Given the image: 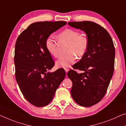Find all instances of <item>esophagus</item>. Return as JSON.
Returning <instances> with one entry per match:
<instances>
[{
  "instance_id": "obj_1",
  "label": "esophagus",
  "mask_w": 126,
  "mask_h": 126,
  "mask_svg": "<svg viewBox=\"0 0 126 126\" xmlns=\"http://www.w3.org/2000/svg\"><path fill=\"white\" fill-rule=\"evenodd\" d=\"M65 70L66 71V73H67V72H68V71L69 70V69H67V68H66V69H65Z\"/></svg>"
}]
</instances>
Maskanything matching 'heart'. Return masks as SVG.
Segmentation results:
<instances>
[{
	"label": "heart",
	"instance_id": "b5f03b06",
	"mask_svg": "<svg viewBox=\"0 0 126 126\" xmlns=\"http://www.w3.org/2000/svg\"><path fill=\"white\" fill-rule=\"evenodd\" d=\"M58 41L50 36L46 40V48L52 56L57 57L59 54L60 46L67 44L66 55L62 56L56 61L57 67H67L74 63L76 57L81 59L86 55L89 47L87 36L76 30L66 29L57 35Z\"/></svg>",
	"mask_w": 126,
	"mask_h": 126
}]
</instances>
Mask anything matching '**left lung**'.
I'll use <instances>...</instances> for the list:
<instances>
[{"mask_svg": "<svg viewBox=\"0 0 126 126\" xmlns=\"http://www.w3.org/2000/svg\"><path fill=\"white\" fill-rule=\"evenodd\" d=\"M68 25L86 32L89 47L86 55L67 76L72 81L71 96L79 105L89 107L97 104L105 96L114 70L115 48L113 40L101 25L88 21L69 22Z\"/></svg>", "mask_w": 126, "mask_h": 126, "instance_id": "obj_1", "label": "left lung"}]
</instances>
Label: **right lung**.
<instances>
[{"mask_svg": "<svg viewBox=\"0 0 126 126\" xmlns=\"http://www.w3.org/2000/svg\"><path fill=\"white\" fill-rule=\"evenodd\" d=\"M67 24L65 21H44L32 24L21 32L15 44V77L21 92L37 107L47 105L65 78L63 69L49 72L55 65L46 48V40Z\"/></svg>", "mask_w": 126, "mask_h": 126, "instance_id": "add662e5", "label": "right lung"}]
</instances>
